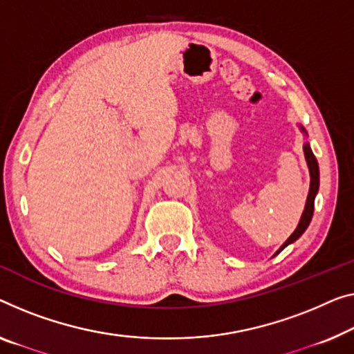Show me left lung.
Segmentation results:
<instances>
[{
    "label": "left lung",
    "instance_id": "obj_1",
    "mask_svg": "<svg viewBox=\"0 0 354 354\" xmlns=\"http://www.w3.org/2000/svg\"><path fill=\"white\" fill-rule=\"evenodd\" d=\"M304 152H305V159H307L308 168H310V176H312V181H310V192H308V197H307V203H305L304 214H302V218H300V223L297 225V229H295L294 234L286 240V243L279 248L278 252H281L289 243H292V241L297 240L299 236L304 234L305 229L308 227L310 221H312V218H313L315 197H316V194H318V187H319V168H318V162H316V157L313 156L312 149H310L308 143L304 146ZM278 252H277V254H278Z\"/></svg>",
    "mask_w": 354,
    "mask_h": 354
}]
</instances>
